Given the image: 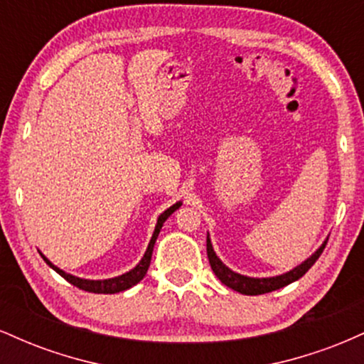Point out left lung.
Listing matches in <instances>:
<instances>
[{
	"label": "left lung",
	"instance_id": "1",
	"mask_svg": "<svg viewBox=\"0 0 364 364\" xmlns=\"http://www.w3.org/2000/svg\"><path fill=\"white\" fill-rule=\"evenodd\" d=\"M325 245H327V241H325V243L321 245L320 248L316 250V252L313 253L310 258H308V260H304L301 265H298L296 269L289 270V272H286L282 275H275V277H262V279L246 277V275L236 274V272H232L231 269H228V267H225L224 263L219 260V257L215 255L214 248H212L210 237L208 236H207V257H208V262H210L212 270H214V274L219 277L220 282L225 284L228 287H231V289L241 292V294L257 296V294H265V292L277 291V289H281V287L287 286V284L301 279L303 275L311 269L313 263L318 260L321 252H323Z\"/></svg>",
	"mask_w": 364,
	"mask_h": 364
}]
</instances>
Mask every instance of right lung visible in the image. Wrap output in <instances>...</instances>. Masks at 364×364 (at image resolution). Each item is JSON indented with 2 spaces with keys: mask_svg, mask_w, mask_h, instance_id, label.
Wrapping results in <instances>:
<instances>
[{
  "mask_svg": "<svg viewBox=\"0 0 364 364\" xmlns=\"http://www.w3.org/2000/svg\"><path fill=\"white\" fill-rule=\"evenodd\" d=\"M181 207V202L174 203L173 207H169L168 210L162 212L161 215H159L157 219V224H156V229H154V235H152V240H150V243L147 246V252H145L144 258H141L139 265L135 267V269H132L129 272L123 274V275H118V277H112V279H104V281H89V279H80V277H75L72 274H66L65 270L58 269L56 265H53L51 262L48 260V258L44 257L43 253H41V257L44 258V262L48 263L49 267H51L53 270H56L58 274L61 275L63 279H66L70 284H73V286H77L78 289L82 291H87V292H95V294H114V292H121V291H127L129 287H133L135 284H139L141 279L145 277V274H147L149 270V265H150V258H152V252H154V245H156V240L159 236V232H161L162 229V224L166 223V219L173 214L176 208Z\"/></svg>",
  "mask_w": 364,
  "mask_h": 364,
  "instance_id": "obj_1",
  "label": "right lung"
}]
</instances>
